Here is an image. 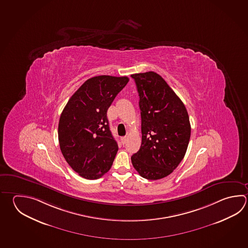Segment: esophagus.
<instances>
[{
	"mask_svg": "<svg viewBox=\"0 0 248 248\" xmlns=\"http://www.w3.org/2000/svg\"><path fill=\"white\" fill-rule=\"evenodd\" d=\"M121 142L123 145H125L127 142V137H123L121 139Z\"/></svg>",
	"mask_w": 248,
	"mask_h": 248,
	"instance_id": "34e87169",
	"label": "esophagus"
}]
</instances>
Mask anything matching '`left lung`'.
Masks as SVG:
<instances>
[{"mask_svg":"<svg viewBox=\"0 0 248 248\" xmlns=\"http://www.w3.org/2000/svg\"><path fill=\"white\" fill-rule=\"evenodd\" d=\"M140 95L142 143L131 163L143 178L159 180L176 169L186 154L191 127L185 105L155 72L131 75Z\"/></svg>","mask_w":248,"mask_h":248,"instance_id":"8db88e82","label":"left lung"}]
</instances>
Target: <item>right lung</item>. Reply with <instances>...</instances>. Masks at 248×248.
Returning a JSON list of instances; mask_svg holds the SVG:
<instances>
[{
  "label": "right lung",
  "mask_w": 248,
  "mask_h": 248,
  "mask_svg": "<svg viewBox=\"0 0 248 248\" xmlns=\"http://www.w3.org/2000/svg\"><path fill=\"white\" fill-rule=\"evenodd\" d=\"M128 81L126 76L92 77L71 96L61 113V153L81 177L98 179L112 166L118 145L109 130L107 110Z\"/></svg>",
  "instance_id": "right-lung-1"
}]
</instances>
